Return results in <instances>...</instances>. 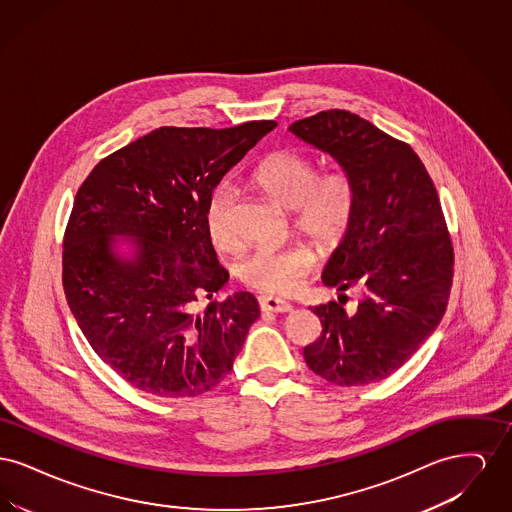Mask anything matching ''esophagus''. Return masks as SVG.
<instances>
[{
	"mask_svg": "<svg viewBox=\"0 0 512 512\" xmlns=\"http://www.w3.org/2000/svg\"><path fill=\"white\" fill-rule=\"evenodd\" d=\"M259 307L265 313H290L292 311V305L288 301L278 299V297H270V295L259 299Z\"/></svg>",
	"mask_w": 512,
	"mask_h": 512,
	"instance_id": "esophagus-1",
	"label": "esophagus"
}]
</instances>
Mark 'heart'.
I'll return each instance as SVG.
<instances>
[{
  "label": "heart",
  "instance_id": "1",
  "mask_svg": "<svg viewBox=\"0 0 512 512\" xmlns=\"http://www.w3.org/2000/svg\"><path fill=\"white\" fill-rule=\"evenodd\" d=\"M251 184L270 201L292 211L293 228L320 249H332L347 234L355 190L343 171L318 174L317 163L303 151L278 149L267 155L251 174ZM236 190L222 182L207 199L205 230L219 249H232L236 232ZM315 265V253L305 245L288 249L259 247L238 267L245 286L257 292L286 295L299 288Z\"/></svg>",
  "mask_w": 512,
  "mask_h": 512
}]
</instances>
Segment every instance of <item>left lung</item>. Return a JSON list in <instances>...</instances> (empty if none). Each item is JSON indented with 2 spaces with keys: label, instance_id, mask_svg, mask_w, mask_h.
Instances as JSON below:
<instances>
[{
  "label": "left lung",
  "instance_id": "obj_1",
  "mask_svg": "<svg viewBox=\"0 0 512 512\" xmlns=\"http://www.w3.org/2000/svg\"><path fill=\"white\" fill-rule=\"evenodd\" d=\"M290 132L351 178L353 220L322 282L363 293L353 315L336 301L313 309L322 332L303 349L305 363L336 386L380 382L413 357L447 309L453 244L436 186L413 147L355 113L320 111Z\"/></svg>",
  "mask_w": 512,
  "mask_h": 512
}]
</instances>
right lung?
<instances>
[{
    "instance_id": "1",
    "label": "right lung",
    "mask_w": 512,
    "mask_h": 512,
    "mask_svg": "<svg viewBox=\"0 0 512 512\" xmlns=\"http://www.w3.org/2000/svg\"><path fill=\"white\" fill-rule=\"evenodd\" d=\"M276 126H161L101 159L63 238V288L99 359L157 397H195L230 374L259 303L238 292L195 313L228 280L205 230L222 176ZM135 240L124 260L114 236Z\"/></svg>"
}]
</instances>
